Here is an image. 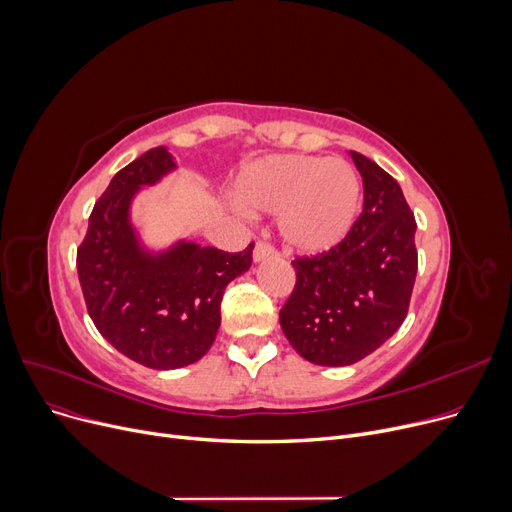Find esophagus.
Instances as JSON below:
<instances>
[{
    "mask_svg": "<svg viewBox=\"0 0 512 512\" xmlns=\"http://www.w3.org/2000/svg\"><path fill=\"white\" fill-rule=\"evenodd\" d=\"M273 256H277V250H275L273 244H268V242H258L256 244V248H254V260L256 262L266 260V258H273Z\"/></svg>",
    "mask_w": 512,
    "mask_h": 512,
    "instance_id": "34e87169",
    "label": "esophagus"
}]
</instances>
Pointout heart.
<instances>
[{
    "instance_id": "obj_1",
    "label": "heart",
    "mask_w": 512,
    "mask_h": 512,
    "mask_svg": "<svg viewBox=\"0 0 512 512\" xmlns=\"http://www.w3.org/2000/svg\"><path fill=\"white\" fill-rule=\"evenodd\" d=\"M233 196L254 213L279 215L287 248L320 254L349 233L359 204V177L341 159L273 155L242 167Z\"/></svg>"
}]
</instances>
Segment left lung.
Returning <instances> with one entry per match:
<instances>
[{
	"label": "left lung",
	"mask_w": 512,
	"mask_h": 512,
	"mask_svg": "<svg viewBox=\"0 0 512 512\" xmlns=\"http://www.w3.org/2000/svg\"><path fill=\"white\" fill-rule=\"evenodd\" d=\"M364 182V208L345 239L297 256L295 287L279 312L291 347L318 366H351L403 324L417 275L415 217L401 186L351 150Z\"/></svg>",
	"instance_id": "left-lung-1"
}]
</instances>
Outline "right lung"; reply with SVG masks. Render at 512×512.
I'll use <instances>...</instances> for the list:
<instances>
[{
  "instance_id": "right-lung-1",
  "label": "right lung",
  "mask_w": 512,
  "mask_h": 512,
  "mask_svg": "<svg viewBox=\"0 0 512 512\" xmlns=\"http://www.w3.org/2000/svg\"><path fill=\"white\" fill-rule=\"evenodd\" d=\"M175 167L165 146L119 169L88 217L76 268L88 316L126 357L153 370L190 366L215 343L225 287L252 266L242 252L179 242L163 254L140 248L130 202Z\"/></svg>"
}]
</instances>
